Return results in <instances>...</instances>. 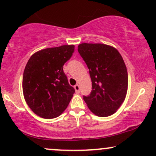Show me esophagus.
<instances>
[{
    "label": "esophagus",
    "mask_w": 156,
    "mask_h": 156,
    "mask_svg": "<svg viewBox=\"0 0 156 156\" xmlns=\"http://www.w3.org/2000/svg\"><path fill=\"white\" fill-rule=\"evenodd\" d=\"M74 88H75V90H76V93H79L80 92V86H79V85H78V84H76V85L74 86Z\"/></svg>",
    "instance_id": "34e87169"
}]
</instances>
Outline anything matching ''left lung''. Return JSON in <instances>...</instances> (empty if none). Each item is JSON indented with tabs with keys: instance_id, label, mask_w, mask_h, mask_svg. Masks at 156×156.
Masks as SVG:
<instances>
[{
	"instance_id": "obj_1",
	"label": "left lung",
	"mask_w": 156,
	"mask_h": 156,
	"mask_svg": "<svg viewBox=\"0 0 156 156\" xmlns=\"http://www.w3.org/2000/svg\"><path fill=\"white\" fill-rule=\"evenodd\" d=\"M78 51L88 68L92 90L83 99L89 110L99 117L115 113L126 96L128 73L116 48L102 44H79Z\"/></svg>"
}]
</instances>
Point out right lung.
Masks as SVG:
<instances>
[{"label": "right lung", "instance_id": "1", "mask_svg": "<svg viewBox=\"0 0 156 156\" xmlns=\"http://www.w3.org/2000/svg\"><path fill=\"white\" fill-rule=\"evenodd\" d=\"M74 48V45L45 48L33 54L26 65L22 78L24 99L34 113L43 119L61 115L75 93L63 71Z\"/></svg>", "mask_w": 156, "mask_h": 156}]
</instances>
